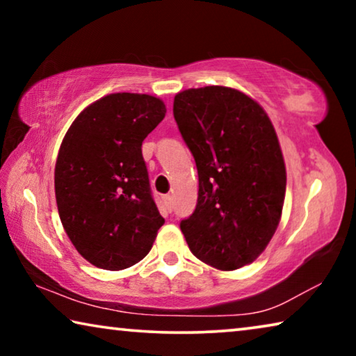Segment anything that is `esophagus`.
<instances>
[{
	"label": "esophagus",
	"instance_id": "esophagus-1",
	"mask_svg": "<svg viewBox=\"0 0 356 356\" xmlns=\"http://www.w3.org/2000/svg\"><path fill=\"white\" fill-rule=\"evenodd\" d=\"M163 202H165V206H166L168 210L172 209V197L170 195H165L163 196Z\"/></svg>",
	"mask_w": 356,
	"mask_h": 356
}]
</instances>
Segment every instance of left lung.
<instances>
[{
	"instance_id": "1",
	"label": "left lung",
	"mask_w": 356,
	"mask_h": 356,
	"mask_svg": "<svg viewBox=\"0 0 356 356\" xmlns=\"http://www.w3.org/2000/svg\"><path fill=\"white\" fill-rule=\"evenodd\" d=\"M172 111L200 177L195 212L180 221L190 251L222 272L254 262L280 225L286 196L272 120L254 99L227 86L185 89Z\"/></svg>"
}]
</instances>
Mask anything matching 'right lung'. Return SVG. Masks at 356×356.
Instances as JSON below:
<instances>
[{
  "mask_svg": "<svg viewBox=\"0 0 356 356\" xmlns=\"http://www.w3.org/2000/svg\"><path fill=\"white\" fill-rule=\"evenodd\" d=\"M165 114L159 97L116 92L84 108L64 136L55 166L59 218L95 267L138 264L163 226L141 146Z\"/></svg>",
  "mask_w": 356,
  "mask_h": 356,
  "instance_id": "add662e5",
  "label": "right lung"
}]
</instances>
